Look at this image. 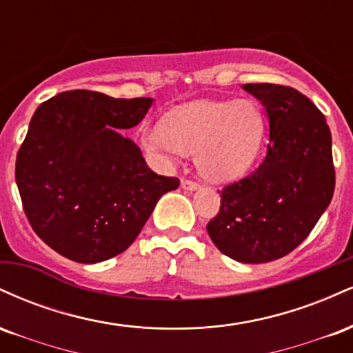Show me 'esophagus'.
<instances>
[{"label":"esophagus","instance_id":"obj_1","mask_svg":"<svg viewBox=\"0 0 353 353\" xmlns=\"http://www.w3.org/2000/svg\"><path fill=\"white\" fill-rule=\"evenodd\" d=\"M181 185H182V188H184V189H188V190H196V189H199V182L190 181V179H182Z\"/></svg>","mask_w":353,"mask_h":353}]
</instances>
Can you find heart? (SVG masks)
Returning <instances> with one entry per match:
<instances>
[{
  "mask_svg": "<svg viewBox=\"0 0 353 353\" xmlns=\"http://www.w3.org/2000/svg\"><path fill=\"white\" fill-rule=\"evenodd\" d=\"M265 128L264 112L254 101H194L169 112L163 125L145 129L143 141L168 159L196 154L199 171L221 182L236 179L254 164Z\"/></svg>",
  "mask_w": 353,
  "mask_h": 353,
  "instance_id": "obj_1",
  "label": "heart"
}]
</instances>
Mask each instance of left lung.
I'll return each instance as SVG.
<instances>
[{
	"label": "left lung",
	"instance_id": "left-lung-1",
	"mask_svg": "<svg viewBox=\"0 0 353 353\" xmlns=\"http://www.w3.org/2000/svg\"><path fill=\"white\" fill-rule=\"evenodd\" d=\"M269 117L267 156L244 179L221 190L209 237L228 257L262 264L290 254L315 228L335 189L325 117L297 89L244 84Z\"/></svg>",
	"mask_w": 353,
	"mask_h": 353
}]
</instances>
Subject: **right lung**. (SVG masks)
Returning a JSON list of instances; mask_svg holds the SVG:
<instances>
[{"instance_id": "add662e5", "label": "right lung", "mask_w": 353, "mask_h": 353, "mask_svg": "<svg viewBox=\"0 0 353 353\" xmlns=\"http://www.w3.org/2000/svg\"><path fill=\"white\" fill-rule=\"evenodd\" d=\"M152 101L74 89L44 101L31 117L16 184L31 228L63 257L96 264L124 252L163 194L179 188L117 132L139 124Z\"/></svg>"}]
</instances>
